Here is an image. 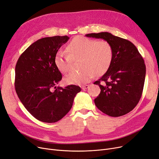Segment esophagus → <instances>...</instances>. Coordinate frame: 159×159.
Here are the masks:
<instances>
[{
	"instance_id": "34e87169",
	"label": "esophagus",
	"mask_w": 159,
	"mask_h": 159,
	"mask_svg": "<svg viewBox=\"0 0 159 159\" xmlns=\"http://www.w3.org/2000/svg\"><path fill=\"white\" fill-rule=\"evenodd\" d=\"M89 88V85H84V86H81V88L82 89H87Z\"/></svg>"
}]
</instances>
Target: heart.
Instances as JSON below:
<instances>
[{
	"mask_svg": "<svg viewBox=\"0 0 159 159\" xmlns=\"http://www.w3.org/2000/svg\"><path fill=\"white\" fill-rule=\"evenodd\" d=\"M113 48L108 41L82 36L73 38L66 47V51L59 50L55 55L54 64L62 73L69 71L72 60H80L77 72L70 73L64 79L66 84L82 85L90 80L94 74H104L112 64Z\"/></svg>",
	"mask_w": 159,
	"mask_h": 159,
	"instance_id": "obj_1",
	"label": "heart"
}]
</instances>
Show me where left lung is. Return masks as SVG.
Returning a JSON list of instances; mask_svg holds the SVG:
<instances>
[{
  "mask_svg": "<svg viewBox=\"0 0 159 159\" xmlns=\"http://www.w3.org/2000/svg\"><path fill=\"white\" fill-rule=\"evenodd\" d=\"M86 36L108 41L114 51L109 69L94 82L101 89L94 99L96 107L112 117L129 113L139 103L143 92L146 70L142 57L130 41L109 32L92 33Z\"/></svg>",
  "mask_w": 159,
  "mask_h": 159,
  "instance_id": "obj_1",
  "label": "left lung"
}]
</instances>
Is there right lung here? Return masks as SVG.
Wrapping results in <instances>:
<instances>
[{"instance_id":"add662e5","label":"right lung","mask_w":159,"mask_h":159,"mask_svg":"<svg viewBox=\"0 0 159 159\" xmlns=\"http://www.w3.org/2000/svg\"><path fill=\"white\" fill-rule=\"evenodd\" d=\"M69 39L67 36L39 39L22 53L16 64L15 88L18 98L41 121L54 123L64 118L81 90L75 85L56 86L62 76L55 66V55Z\"/></svg>"}]
</instances>
